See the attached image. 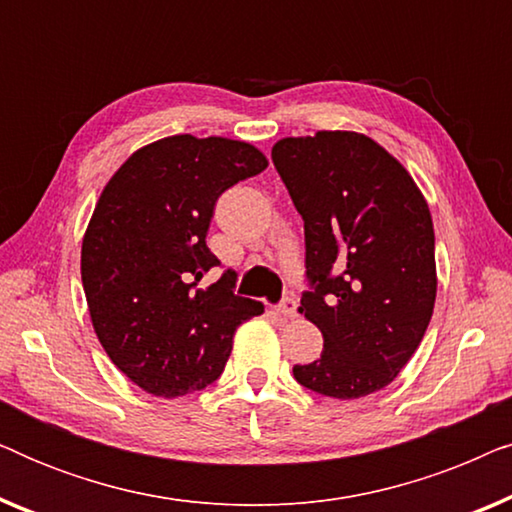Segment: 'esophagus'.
<instances>
[{
  "mask_svg": "<svg viewBox=\"0 0 512 512\" xmlns=\"http://www.w3.org/2000/svg\"><path fill=\"white\" fill-rule=\"evenodd\" d=\"M296 310H298L296 298H284L282 303L277 305V312L282 314V317H296Z\"/></svg>",
  "mask_w": 512,
  "mask_h": 512,
  "instance_id": "obj_1",
  "label": "esophagus"
}]
</instances>
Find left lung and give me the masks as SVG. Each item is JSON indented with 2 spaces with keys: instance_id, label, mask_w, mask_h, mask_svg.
<instances>
[{
  "instance_id": "obj_1",
  "label": "left lung",
  "mask_w": 512,
  "mask_h": 512,
  "mask_svg": "<svg viewBox=\"0 0 512 512\" xmlns=\"http://www.w3.org/2000/svg\"><path fill=\"white\" fill-rule=\"evenodd\" d=\"M272 163L305 223L298 312L324 335L319 359L293 366V377L342 401L375 394L401 373L431 321L429 205L405 167L359 132L279 139Z\"/></svg>"
}]
</instances>
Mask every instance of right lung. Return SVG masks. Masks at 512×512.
I'll return each mask as SVG.
<instances>
[{
  "label": "right lung",
  "instance_id": "right-lung-1",
  "mask_svg": "<svg viewBox=\"0 0 512 512\" xmlns=\"http://www.w3.org/2000/svg\"><path fill=\"white\" fill-rule=\"evenodd\" d=\"M268 160L247 142L174 135L125 160L97 200L81 247L90 319L114 366L146 394L174 398L219 380L242 321L263 312L235 296L237 275H207L216 200Z\"/></svg>",
  "mask_w": 512,
  "mask_h": 512
}]
</instances>
